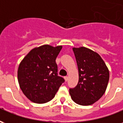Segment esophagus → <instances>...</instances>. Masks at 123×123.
I'll use <instances>...</instances> for the list:
<instances>
[{
	"instance_id": "obj_1",
	"label": "esophagus",
	"mask_w": 123,
	"mask_h": 123,
	"mask_svg": "<svg viewBox=\"0 0 123 123\" xmlns=\"http://www.w3.org/2000/svg\"><path fill=\"white\" fill-rule=\"evenodd\" d=\"M64 80H65V81H67L68 80V76H64Z\"/></svg>"
}]
</instances>
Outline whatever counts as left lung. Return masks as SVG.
Here are the masks:
<instances>
[{"mask_svg": "<svg viewBox=\"0 0 123 123\" xmlns=\"http://www.w3.org/2000/svg\"><path fill=\"white\" fill-rule=\"evenodd\" d=\"M77 62L79 80L77 86L70 88L72 99L81 105H90L105 92L109 72L99 55L81 47L72 49Z\"/></svg>", "mask_w": 123, "mask_h": 123, "instance_id": "1", "label": "left lung"}]
</instances>
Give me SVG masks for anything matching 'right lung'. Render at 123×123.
Masks as SVG:
<instances>
[{"label":"right lung","mask_w":123,"mask_h":123,"mask_svg":"<svg viewBox=\"0 0 123 123\" xmlns=\"http://www.w3.org/2000/svg\"><path fill=\"white\" fill-rule=\"evenodd\" d=\"M62 47L44 45L33 49L20 62L18 83L24 94L33 103L51 101L64 82L58 76L56 63Z\"/></svg>","instance_id":"right-lung-1"}]
</instances>
